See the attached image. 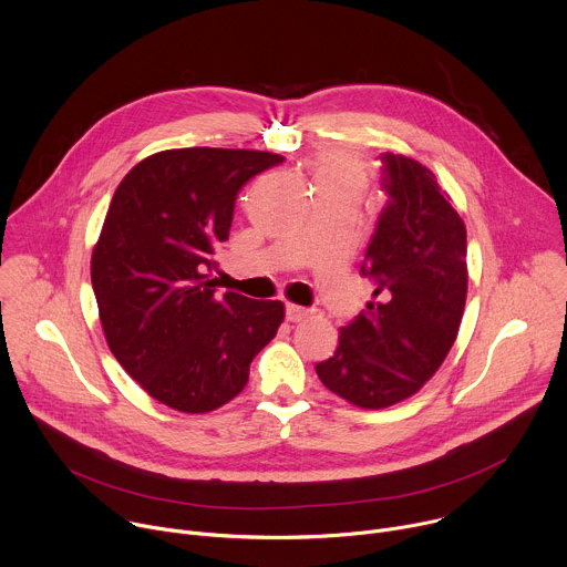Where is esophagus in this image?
<instances>
[{
  "label": "esophagus",
  "mask_w": 567,
  "mask_h": 567,
  "mask_svg": "<svg viewBox=\"0 0 567 567\" xmlns=\"http://www.w3.org/2000/svg\"><path fill=\"white\" fill-rule=\"evenodd\" d=\"M285 316H287V320L289 322H300V320H305L307 316H309V309H305V307H298V305H287V309H285Z\"/></svg>",
  "instance_id": "1"
}]
</instances>
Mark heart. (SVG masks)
I'll return each instance as SVG.
<instances>
[{
    "label": "heart",
    "mask_w": 567,
    "mask_h": 567,
    "mask_svg": "<svg viewBox=\"0 0 567 567\" xmlns=\"http://www.w3.org/2000/svg\"><path fill=\"white\" fill-rule=\"evenodd\" d=\"M367 186V166L351 153L324 151L316 164L318 192H344L360 196Z\"/></svg>",
    "instance_id": "heart-1"
}]
</instances>
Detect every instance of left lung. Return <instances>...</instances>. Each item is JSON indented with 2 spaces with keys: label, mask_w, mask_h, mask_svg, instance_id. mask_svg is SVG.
Masks as SVG:
<instances>
[{
  "label": "left lung",
  "mask_w": 567,
  "mask_h": 567,
  "mask_svg": "<svg viewBox=\"0 0 567 567\" xmlns=\"http://www.w3.org/2000/svg\"><path fill=\"white\" fill-rule=\"evenodd\" d=\"M390 200L360 267L375 289L329 360L327 390L362 410L414 396L450 353L467 298V234L452 198L421 162L383 153Z\"/></svg>",
  "instance_id": "left-lung-1"
}]
</instances>
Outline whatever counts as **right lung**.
Segmentation results:
<instances>
[{"instance_id":"1","label":"right lung","mask_w":567,"mask_h":567,"mask_svg":"<svg viewBox=\"0 0 567 567\" xmlns=\"http://www.w3.org/2000/svg\"><path fill=\"white\" fill-rule=\"evenodd\" d=\"M285 157L247 148H171L115 188L91 258L109 349L155 401L205 414L236 399L285 320L280 300L220 293L216 254L236 196Z\"/></svg>"}]
</instances>
